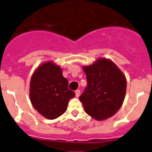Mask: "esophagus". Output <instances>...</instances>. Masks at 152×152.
<instances>
[{
  "instance_id": "esophagus-1",
  "label": "esophagus",
  "mask_w": 152,
  "mask_h": 152,
  "mask_svg": "<svg viewBox=\"0 0 152 152\" xmlns=\"http://www.w3.org/2000/svg\"><path fill=\"white\" fill-rule=\"evenodd\" d=\"M80 91H79V90H76V91H75V96H76V97H78V96H80Z\"/></svg>"
}]
</instances>
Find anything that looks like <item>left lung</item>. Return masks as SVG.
I'll return each instance as SVG.
<instances>
[{
  "label": "left lung",
  "mask_w": 152,
  "mask_h": 152,
  "mask_svg": "<svg viewBox=\"0 0 152 152\" xmlns=\"http://www.w3.org/2000/svg\"><path fill=\"white\" fill-rule=\"evenodd\" d=\"M88 86L79 99L84 110L96 120L111 117L124 101L126 78L110 59L99 58L91 65L83 66Z\"/></svg>",
  "instance_id": "left-lung-1"
}]
</instances>
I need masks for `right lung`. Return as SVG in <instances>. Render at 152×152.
<instances>
[{"label":"right lung","mask_w":152,"mask_h":152,"mask_svg":"<svg viewBox=\"0 0 152 152\" xmlns=\"http://www.w3.org/2000/svg\"><path fill=\"white\" fill-rule=\"evenodd\" d=\"M75 96L68 89L62 69L53 61L41 64L35 70L29 84V98L36 110L48 119H55L67 110L70 99Z\"/></svg>","instance_id":"right-lung-1"}]
</instances>
